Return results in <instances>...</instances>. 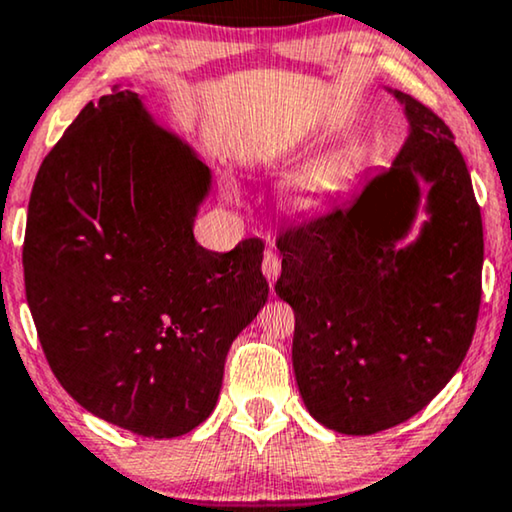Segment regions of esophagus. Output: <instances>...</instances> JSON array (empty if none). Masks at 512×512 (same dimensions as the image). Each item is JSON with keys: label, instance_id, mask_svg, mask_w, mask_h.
<instances>
[{"label": "esophagus", "instance_id": "obj_1", "mask_svg": "<svg viewBox=\"0 0 512 512\" xmlns=\"http://www.w3.org/2000/svg\"><path fill=\"white\" fill-rule=\"evenodd\" d=\"M279 272H282V258H279L277 254H272V251H268L263 258V275L268 277V282L272 284L279 277Z\"/></svg>", "mask_w": 512, "mask_h": 512}]
</instances>
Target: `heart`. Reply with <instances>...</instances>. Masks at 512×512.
Returning a JSON list of instances; mask_svg holds the SVG:
<instances>
[{"label": "heart", "mask_w": 512, "mask_h": 512, "mask_svg": "<svg viewBox=\"0 0 512 512\" xmlns=\"http://www.w3.org/2000/svg\"><path fill=\"white\" fill-rule=\"evenodd\" d=\"M354 170V158L347 151H328L307 160L291 174L286 200L298 212H314L342 191Z\"/></svg>", "instance_id": "1"}]
</instances>
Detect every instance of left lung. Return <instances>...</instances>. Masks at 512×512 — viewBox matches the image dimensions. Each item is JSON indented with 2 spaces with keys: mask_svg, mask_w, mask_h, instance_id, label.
<instances>
[{
  "mask_svg": "<svg viewBox=\"0 0 512 512\" xmlns=\"http://www.w3.org/2000/svg\"><path fill=\"white\" fill-rule=\"evenodd\" d=\"M387 90L408 118L389 170L277 240L298 391L319 424L347 436L391 429L438 396L471 347L482 296V216L466 160L429 107ZM419 206L430 219L408 243Z\"/></svg>",
  "mask_w": 512,
  "mask_h": 512,
  "instance_id": "left-lung-1",
  "label": "left lung"
}]
</instances>
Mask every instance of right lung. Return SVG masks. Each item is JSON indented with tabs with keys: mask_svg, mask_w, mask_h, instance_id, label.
<instances>
[{
	"mask_svg": "<svg viewBox=\"0 0 512 512\" xmlns=\"http://www.w3.org/2000/svg\"><path fill=\"white\" fill-rule=\"evenodd\" d=\"M212 191L198 153L135 90L88 102L44 158L27 207L25 293L53 375L144 438L212 415L228 349L268 300L263 242H195Z\"/></svg>",
	"mask_w": 512,
	"mask_h": 512,
	"instance_id": "1",
	"label": "right lung"
}]
</instances>
